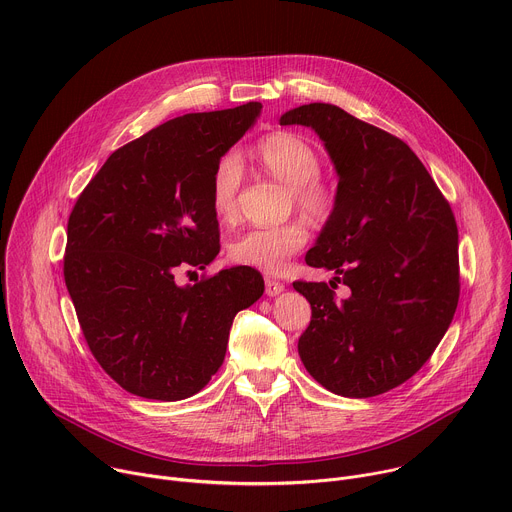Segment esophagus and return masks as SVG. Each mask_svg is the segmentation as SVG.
<instances>
[{"label": "esophagus", "mask_w": 512, "mask_h": 512, "mask_svg": "<svg viewBox=\"0 0 512 512\" xmlns=\"http://www.w3.org/2000/svg\"><path fill=\"white\" fill-rule=\"evenodd\" d=\"M283 289H285L283 283H279V281H275V279H271V277L265 279V294H267V296H271V298H273V296H279Z\"/></svg>", "instance_id": "esophagus-1"}]
</instances>
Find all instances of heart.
I'll return each mask as SVG.
<instances>
[{"mask_svg":"<svg viewBox=\"0 0 512 512\" xmlns=\"http://www.w3.org/2000/svg\"><path fill=\"white\" fill-rule=\"evenodd\" d=\"M255 156L261 168L291 190L296 206L312 221H326L336 206V190L318 176L320 158L312 145L289 131H275L263 137ZM243 184V158L229 150L216 160L210 176V206L218 218H231L237 212V196ZM308 243V231L302 223L277 227H257L239 235L231 243L233 261L277 273L289 257L300 253Z\"/></svg>","mask_w":512,"mask_h":512,"instance_id":"b5f03b06","label":"heart"}]
</instances>
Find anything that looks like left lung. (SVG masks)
I'll use <instances>...</instances> for the list:
<instances>
[{"instance_id":"obj_1","label":"left lung","mask_w":512,"mask_h":512,"mask_svg":"<svg viewBox=\"0 0 512 512\" xmlns=\"http://www.w3.org/2000/svg\"><path fill=\"white\" fill-rule=\"evenodd\" d=\"M279 123L314 129L334 164L336 206L306 263L350 287L336 302L322 281L294 283L312 306L300 358L336 395L387 393L423 367L458 308L454 212L405 141L344 109L310 103Z\"/></svg>"}]
</instances>
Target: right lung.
<instances>
[{"instance_id":"obj_1","label":"right lung","mask_w":512,"mask_h":512,"mask_svg":"<svg viewBox=\"0 0 512 512\" xmlns=\"http://www.w3.org/2000/svg\"><path fill=\"white\" fill-rule=\"evenodd\" d=\"M261 107L188 113L129 141L70 212L66 289L93 356L131 395H196L221 369L237 312L263 296L251 267L176 281L180 269H204L221 251L212 168Z\"/></svg>"}]
</instances>
